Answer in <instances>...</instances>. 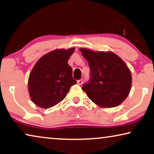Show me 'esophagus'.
Instances as JSON below:
<instances>
[{
    "label": "esophagus",
    "instance_id": "esophagus-1",
    "mask_svg": "<svg viewBox=\"0 0 154 154\" xmlns=\"http://www.w3.org/2000/svg\"><path fill=\"white\" fill-rule=\"evenodd\" d=\"M77 83L79 84V85H81L83 84V79H81V80H78L77 81Z\"/></svg>",
    "mask_w": 154,
    "mask_h": 154
}]
</instances>
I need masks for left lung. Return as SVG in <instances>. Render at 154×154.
<instances>
[{"label":"left lung","mask_w":154,"mask_h":154,"mask_svg":"<svg viewBox=\"0 0 154 154\" xmlns=\"http://www.w3.org/2000/svg\"><path fill=\"white\" fill-rule=\"evenodd\" d=\"M88 62L90 80L82 87L88 97L102 107L121 104L130 91L131 73L125 63L111 52H96L81 48Z\"/></svg>","instance_id":"8db88e82"}]
</instances>
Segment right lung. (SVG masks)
<instances>
[{"label": "right lung", "mask_w": 154, "mask_h": 154, "mask_svg": "<svg viewBox=\"0 0 154 154\" xmlns=\"http://www.w3.org/2000/svg\"><path fill=\"white\" fill-rule=\"evenodd\" d=\"M74 48L56 50L40 59L29 74L28 88L32 102L41 108L55 106L66 97L77 81L68 60Z\"/></svg>", "instance_id": "add662e5"}]
</instances>
